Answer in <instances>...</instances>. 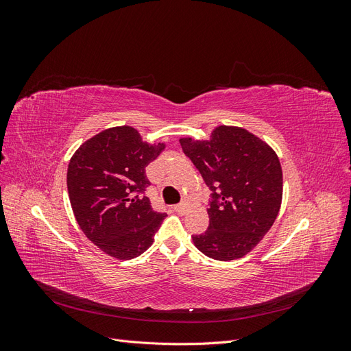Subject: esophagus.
<instances>
[{"mask_svg":"<svg viewBox=\"0 0 351 351\" xmlns=\"http://www.w3.org/2000/svg\"><path fill=\"white\" fill-rule=\"evenodd\" d=\"M187 206H189V200L184 199V200L182 202V204H178V205L174 206V210H176V212H180V214H183V212L187 209Z\"/></svg>","mask_w":351,"mask_h":351,"instance_id":"obj_1","label":"esophagus"}]
</instances>
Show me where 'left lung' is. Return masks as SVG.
I'll return each mask as SVG.
<instances>
[{
	"mask_svg": "<svg viewBox=\"0 0 351 351\" xmlns=\"http://www.w3.org/2000/svg\"><path fill=\"white\" fill-rule=\"evenodd\" d=\"M210 190L209 227L195 246L217 261L243 258L267 234L282 197V171L271 147L239 127L219 125L210 141L180 139Z\"/></svg>",
	"mask_w": 351,
	"mask_h": 351,
	"instance_id": "obj_1",
	"label": "left lung"
}]
</instances>
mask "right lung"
Returning <instances> with one entry per match:
<instances>
[{"mask_svg":"<svg viewBox=\"0 0 351 351\" xmlns=\"http://www.w3.org/2000/svg\"><path fill=\"white\" fill-rule=\"evenodd\" d=\"M164 149L142 142L133 127L104 130L84 142L67 169L70 204L82 231L117 259H133L154 241L165 212L152 209L146 167Z\"/></svg>","mask_w":351,"mask_h":351,"instance_id":"add662e5","label":"right lung"}]
</instances>
